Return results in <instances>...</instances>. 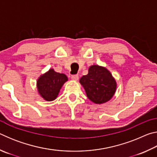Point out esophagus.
Here are the masks:
<instances>
[{"label": "esophagus", "instance_id": "34e87169", "mask_svg": "<svg viewBox=\"0 0 157 157\" xmlns=\"http://www.w3.org/2000/svg\"><path fill=\"white\" fill-rule=\"evenodd\" d=\"M71 78H72L73 80L77 81V80H78L79 77H78V75H73L72 76H71Z\"/></svg>", "mask_w": 157, "mask_h": 157}]
</instances>
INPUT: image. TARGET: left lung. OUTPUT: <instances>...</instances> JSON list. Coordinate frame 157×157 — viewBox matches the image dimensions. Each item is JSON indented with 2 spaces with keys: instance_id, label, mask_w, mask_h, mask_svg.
<instances>
[{
  "instance_id": "1",
  "label": "left lung",
  "mask_w": 157,
  "mask_h": 157,
  "mask_svg": "<svg viewBox=\"0 0 157 157\" xmlns=\"http://www.w3.org/2000/svg\"><path fill=\"white\" fill-rule=\"evenodd\" d=\"M89 99L95 104H102L113 96L116 82L111 73L102 66H90L89 73L79 79Z\"/></svg>"
}]
</instances>
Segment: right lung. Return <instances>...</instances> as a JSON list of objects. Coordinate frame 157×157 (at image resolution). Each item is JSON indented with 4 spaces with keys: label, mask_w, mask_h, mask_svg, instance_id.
Listing matches in <instances>:
<instances>
[{
    "label": "right lung",
    "mask_w": 157,
    "mask_h": 157,
    "mask_svg": "<svg viewBox=\"0 0 157 157\" xmlns=\"http://www.w3.org/2000/svg\"><path fill=\"white\" fill-rule=\"evenodd\" d=\"M68 80L67 76L50 69L37 80L36 86L41 96L47 101H52L57 97L63 84Z\"/></svg>",
    "instance_id": "1"
}]
</instances>
